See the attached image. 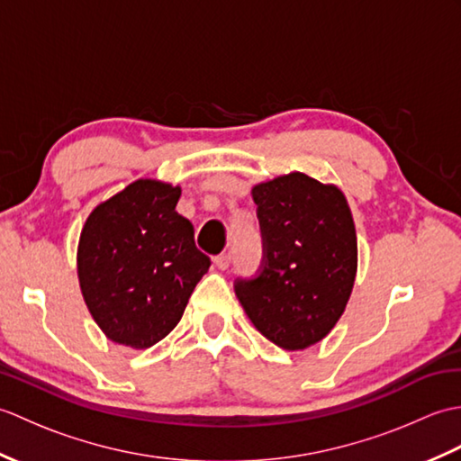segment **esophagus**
I'll return each mask as SVG.
<instances>
[{
  "label": "esophagus",
  "mask_w": 461,
  "mask_h": 461,
  "mask_svg": "<svg viewBox=\"0 0 461 461\" xmlns=\"http://www.w3.org/2000/svg\"><path fill=\"white\" fill-rule=\"evenodd\" d=\"M213 263H215V267L218 269H228L230 267V263H231V256L230 253H221V256H218V258H213Z\"/></svg>",
  "instance_id": "obj_1"
}]
</instances>
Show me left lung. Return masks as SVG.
I'll return each mask as SVG.
<instances>
[{"label": "left lung", "instance_id": "8db88e82", "mask_svg": "<svg viewBox=\"0 0 461 461\" xmlns=\"http://www.w3.org/2000/svg\"><path fill=\"white\" fill-rule=\"evenodd\" d=\"M263 261L236 295L263 337L303 350L337 325L357 277V231L345 194L303 172L253 185Z\"/></svg>", "mask_w": 461, "mask_h": 461}]
</instances>
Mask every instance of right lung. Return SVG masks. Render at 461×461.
I'll list each match as a JSON object with an SVG mask.
<instances>
[{
    "instance_id": "obj_1",
    "label": "right lung",
    "mask_w": 461,
    "mask_h": 461,
    "mask_svg": "<svg viewBox=\"0 0 461 461\" xmlns=\"http://www.w3.org/2000/svg\"><path fill=\"white\" fill-rule=\"evenodd\" d=\"M182 190L136 180L86 218L77 273L96 325L132 348H149L178 325L210 258L194 243V225L176 212Z\"/></svg>"
}]
</instances>
